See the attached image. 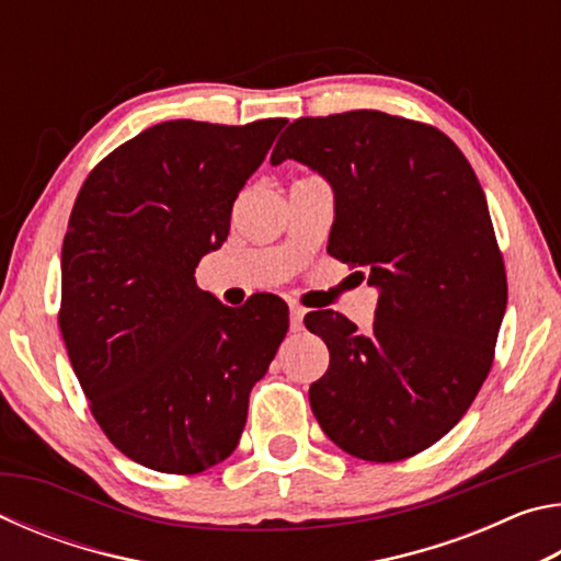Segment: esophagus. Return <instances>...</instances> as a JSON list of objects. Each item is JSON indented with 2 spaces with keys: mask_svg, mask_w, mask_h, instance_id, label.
<instances>
[{
  "mask_svg": "<svg viewBox=\"0 0 561 561\" xmlns=\"http://www.w3.org/2000/svg\"><path fill=\"white\" fill-rule=\"evenodd\" d=\"M304 314H307V309H304L301 304H297V301L289 304V327H291V331H301Z\"/></svg>",
  "mask_w": 561,
  "mask_h": 561,
  "instance_id": "1",
  "label": "esophagus"
}]
</instances>
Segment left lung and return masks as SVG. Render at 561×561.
<instances>
[{"label":"left lung","instance_id":"8db88e82","mask_svg":"<svg viewBox=\"0 0 561 561\" xmlns=\"http://www.w3.org/2000/svg\"><path fill=\"white\" fill-rule=\"evenodd\" d=\"M334 190L327 252L378 287L374 331L321 309L329 368L311 411L341 450L393 462L438 443L490 374L507 307L485 193L443 130L383 111L297 118L272 150Z\"/></svg>","mask_w":561,"mask_h":561}]
</instances>
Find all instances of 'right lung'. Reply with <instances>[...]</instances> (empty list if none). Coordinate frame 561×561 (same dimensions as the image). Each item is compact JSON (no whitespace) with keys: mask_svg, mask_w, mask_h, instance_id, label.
<instances>
[{"mask_svg":"<svg viewBox=\"0 0 561 561\" xmlns=\"http://www.w3.org/2000/svg\"><path fill=\"white\" fill-rule=\"evenodd\" d=\"M284 123H158L103 158L73 203L64 344L101 431L150 470L195 474L230 458L289 329L274 294L230 309L195 282Z\"/></svg>","mask_w":561,"mask_h":561,"instance_id":"add662e5","label":"right lung"}]
</instances>
